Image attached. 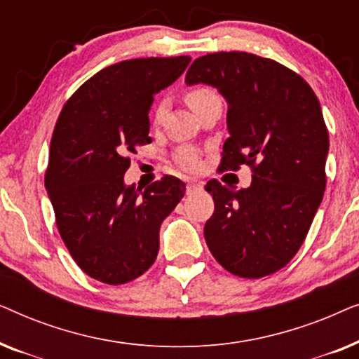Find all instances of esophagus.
Masks as SVG:
<instances>
[{
  "label": "esophagus",
  "mask_w": 359,
  "mask_h": 359,
  "mask_svg": "<svg viewBox=\"0 0 359 359\" xmlns=\"http://www.w3.org/2000/svg\"><path fill=\"white\" fill-rule=\"evenodd\" d=\"M201 188H203V183H198V181H189V183L186 184V193L191 194Z\"/></svg>",
  "instance_id": "34e87169"
}]
</instances>
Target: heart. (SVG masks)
Wrapping results in <instances>:
<instances>
[{"label": "heart", "mask_w": 359, "mask_h": 359, "mask_svg": "<svg viewBox=\"0 0 359 359\" xmlns=\"http://www.w3.org/2000/svg\"><path fill=\"white\" fill-rule=\"evenodd\" d=\"M215 97H219L217 91H215L214 88L209 85H194V86L188 88L184 93V100L194 112H198L201 107L205 104V102H209L210 100H215ZM165 111H166L165 102H160L155 109V121H161V117L165 116ZM176 160H178V163L186 170H194V168H198V165H199L198 151L191 150V149L181 150L180 154L176 155Z\"/></svg>", "instance_id": "1"}]
</instances>
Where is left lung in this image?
Returning a JSON list of instances; mask_svg holds the SVG:
<instances>
[{
  "instance_id": "left-lung-1",
  "label": "left lung",
  "mask_w": 359,
  "mask_h": 359,
  "mask_svg": "<svg viewBox=\"0 0 359 359\" xmlns=\"http://www.w3.org/2000/svg\"><path fill=\"white\" fill-rule=\"evenodd\" d=\"M186 83H205L227 100L220 170L252 168L235 191L210 180L214 214L204 225L212 257L240 278L279 271L299 252L327 186L328 130L316 93L296 72L248 52L196 58Z\"/></svg>"
}]
</instances>
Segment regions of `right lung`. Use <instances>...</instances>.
Instances as JSON below:
<instances>
[{"label": "right lung", "mask_w": 359, "mask_h": 359, "mask_svg": "<svg viewBox=\"0 0 359 359\" xmlns=\"http://www.w3.org/2000/svg\"><path fill=\"white\" fill-rule=\"evenodd\" d=\"M191 57H149L102 68L65 102L50 140L46 189L57 229L88 276L119 286L158 255V232L184 196L163 176L145 189L124 184L130 154L150 144L154 95L178 80Z\"/></svg>", "instance_id": "add662e5"}]
</instances>
